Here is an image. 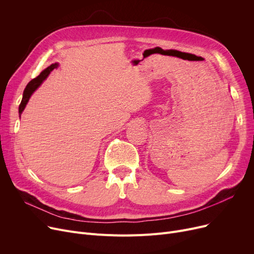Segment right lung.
<instances>
[{
  "label": "right lung",
  "instance_id": "obj_1",
  "mask_svg": "<svg viewBox=\"0 0 254 254\" xmlns=\"http://www.w3.org/2000/svg\"><path fill=\"white\" fill-rule=\"evenodd\" d=\"M58 66H59V64H58V63L50 64L49 66H47V68H46L45 70H43V71L41 72V74H40L38 77H36L35 79L31 80V81L28 83V85L25 86V88H24V90H23L22 100H21V103H20V105H19V109H18L19 116L21 115L22 111L24 110L26 104L29 103V100H30V98L32 97L33 93L35 92V90L43 83V81L48 77V75L50 74V72H51L53 69L58 68Z\"/></svg>",
  "mask_w": 254,
  "mask_h": 254
}]
</instances>
